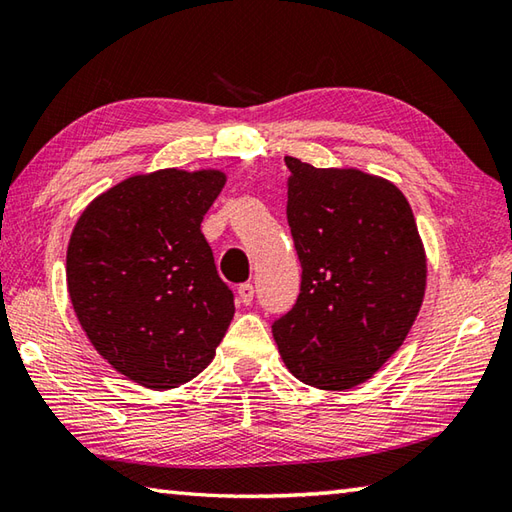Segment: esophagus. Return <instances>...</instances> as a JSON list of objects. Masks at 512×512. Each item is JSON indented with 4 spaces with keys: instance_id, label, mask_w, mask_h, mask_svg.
Segmentation results:
<instances>
[{
    "instance_id": "1",
    "label": "esophagus",
    "mask_w": 512,
    "mask_h": 512,
    "mask_svg": "<svg viewBox=\"0 0 512 512\" xmlns=\"http://www.w3.org/2000/svg\"><path fill=\"white\" fill-rule=\"evenodd\" d=\"M237 295H239V299H242V304H253V297H255V288H253V284H242L237 288Z\"/></svg>"
}]
</instances>
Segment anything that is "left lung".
<instances>
[{"label":"left lung","mask_w":512,"mask_h":512,"mask_svg":"<svg viewBox=\"0 0 512 512\" xmlns=\"http://www.w3.org/2000/svg\"><path fill=\"white\" fill-rule=\"evenodd\" d=\"M284 162L302 286L295 306L275 319L273 337L299 382L353 388L395 355L422 308V237L408 199L388 179Z\"/></svg>","instance_id":"obj_1"}]
</instances>
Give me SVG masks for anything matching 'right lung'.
<instances>
[{
    "instance_id": "obj_1",
    "label": "right lung",
    "mask_w": 512,
    "mask_h": 512,
    "mask_svg": "<svg viewBox=\"0 0 512 512\" xmlns=\"http://www.w3.org/2000/svg\"><path fill=\"white\" fill-rule=\"evenodd\" d=\"M224 184L222 170L133 175L95 197L70 235L66 282L79 324L139 386L197 377L235 315L199 228Z\"/></svg>"
}]
</instances>
